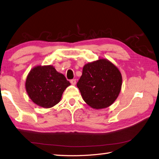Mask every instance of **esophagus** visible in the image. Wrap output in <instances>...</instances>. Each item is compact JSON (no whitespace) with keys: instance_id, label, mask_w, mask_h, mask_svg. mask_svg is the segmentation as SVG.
Here are the masks:
<instances>
[{"instance_id":"obj_1","label":"esophagus","mask_w":159,"mask_h":159,"mask_svg":"<svg viewBox=\"0 0 159 159\" xmlns=\"http://www.w3.org/2000/svg\"><path fill=\"white\" fill-rule=\"evenodd\" d=\"M70 82L72 85H75L76 84V80L75 79H73V80H70Z\"/></svg>"}]
</instances>
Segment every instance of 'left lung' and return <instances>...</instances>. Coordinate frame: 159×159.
Masks as SVG:
<instances>
[{
  "label": "left lung",
  "instance_id": "left-lung-1",
  "mask_svg": "<svg viewBox=\"0 0 159 159\" xmlns=\"http://www.w3.org/2000/svg\"><path fill=\"white\" fill-rule=\"evenodd\" d=\"M120 71L106 59L85 64L77 86L85 102L94 109L110 106L121 90Z\"/></svg>",
  "mask_w": 159,
  "mask_h": 159
}]
</instances>
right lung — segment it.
Here are the masks:
<instances>
[{"label": "right lung", "mask_w": 159, "mask_h": 159, "mask_svg": "<svg viewBox=\"0 0 159 159\" xmlns=\"http://www.w3.org/2000/svg\"><path fill=\"white\" fill-rule=\"evenodd\" d=\"M70 83L52 66H36L30 71L25 82L29 98L37 105L49 108L61 100Z\"/></svg>", "instance_id": "add662e5"}]
</instances>
